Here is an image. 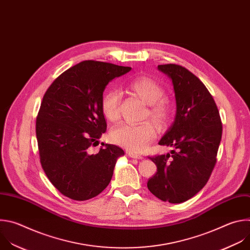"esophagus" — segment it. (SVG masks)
<instances>
[{"label":"esophagus","mask_w":250,"mask_h":250,"mask_svg":"<svg viewBox=\"0 0 250 250\" xmlns=\"http://www.w3.org/2000/svg\"><path fill=\"white\" fill-rule=\"evenodd\" d=\"M128 155H129V157H130V158H133V159H138V160L143 159V157H142L141 155L136 154V153H133V152H129V153H128Z\"/></svg>","instance_id":"esophagus-1"}]
</instances>
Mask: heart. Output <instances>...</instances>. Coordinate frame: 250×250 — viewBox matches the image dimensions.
<instances>
[{"label":"heart","instance_id":"heart-1","mask_svg":"<svg viewBox=\"0 0 250 250\" xmlns=\"http://www.w3.org/2000/svg\"><path fill=\"white\" fill-rule=\"evenodd\" d=\"M129 89L148 105L147 114L157 125L165 126L170 120L172 104L168 98L163 96L164 87L153 79L141 76L131 80ZM120 93L115 89L106 91L102 98V111L109 121H117L119 111ZM155 126L148 121L140 124L122 123L112 129L110 139L113 143L126 147L132 152L144 149L156 137Z\"/></svg>","mask_w":250,"mask_h":250}]
</instances>
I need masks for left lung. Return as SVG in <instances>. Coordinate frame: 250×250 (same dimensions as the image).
<instances>
[{"instance_id": "8db88e82", "label": "left lung", "mask_w": 250, "mask_h": 250, "mask_svg": "<svg viewBox=\"0 0 250 250\" xmlns=\"http://www.w3.org/2000/svg\"><path fill=\"white\" fill-rule=\"evenodd\" d=\"M158 68L172 80L176 101L174 122L159 144L173 149L148 157L158 169L146 186L161 200L176 204L187 201L208 182L223 126L212 94L193 73L176 64Z\"/></svg>"}]
</instances>
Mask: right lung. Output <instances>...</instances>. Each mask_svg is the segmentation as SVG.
<instances>
[{
    "mask_svg": "<svg viewBox=\"0 0 250 250\" xmlns=\"http://www.w3.org/2000/svg\"><path fill=\"white\" fill-rule=\"evenodd\" d=\"M131 70L111 63L83 61L62 73L43 95L36 117L42 168L64 196L84 201L109 184L124 151L104 144L89 154L106 131L102 98L107 83Z\"/></svg>",
    "mask_w": 250,
    "mask_h": 250,
    "instance_id": "add662e5",
    "label": "right lung"
}]
</instances>
